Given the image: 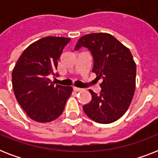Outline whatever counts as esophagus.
<instances>
[{"mask_svg":"<svg viewBox=\"0 0 158 158\" xmlns=\"http://www.w3.org/2000/svg\"><path fill=\"white\" fill-rule=\"evenodd\" d=\"M73 89H74L75 92H79L82 90V89H80V88H77V87H74V88H73Z\"/></svg>","mask_w":158,"mask_h":158,"instance_id":"esophagus-1","label":"esophagus"}]
</instances>
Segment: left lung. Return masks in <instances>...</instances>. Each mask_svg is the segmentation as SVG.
Wrapping results in <instances>:
<instances>
[{
    "label": "left lung",
    "instance_id": "1",
    "mask_svg": "<svg viewBox=\"0 0 158 158\" xmlns=\"http://www.w3.org/2000/svg\"><path fill=\"white\" fill-rule=\"evenodd\" d=\"M87 48L93 55L97 79H102L100 94L89 89L92 100L83 106L90 119L100 124L119 120L130 106L135 94L136 64L125 46L109 33L87 34L79 38L74 50Z\"/></svg>",
    "mask_w": 158,
    "mask_h": 158
}]
</instances>
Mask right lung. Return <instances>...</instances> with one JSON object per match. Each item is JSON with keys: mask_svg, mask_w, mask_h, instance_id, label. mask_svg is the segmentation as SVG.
<instances>
[{"mask_svg": "<svg viewBox=\"0 0 158 158\" xmlns=\"http://www.w3.org/2000/svg\"><path fill=\"white\" fill-rule=\"evenodd\" d=\"M70 38L46 37L23 51L12 72L16 100L28 117L37 122L56 120L64 110L72 87L54 85L49 79L56 75L57 64Z\"/></svg>", "mask_w": 158, "mask_h": 158, "instance_id": "1", "label": "right lung"}]
</instances>
